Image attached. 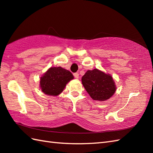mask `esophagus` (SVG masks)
<instances>
[{
  "label": "esophagus",
  "instance_id": "obj_1",
  "mask_svg": "<svg viewBox=\"0 0 153 153\" xmlns=\"http://www.w3.org/2000/svg\"><path fill=\"white\" fill-rule=\"evenodd\" d=\"M74 77L76 79H77L79 77V74L78 73H74Z\"/></svg>",
  "mask_w": 153,
  "mask_h": 153
}]
</instances>
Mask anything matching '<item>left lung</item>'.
<instances>
[{
	"mask_svg": "<svg viewBox=\"0 0 153 153\" xmlns=\"http://www.w3.org/2000/svg\"><path fill=\"white\" fill-rule=\"evenodd\" d=\"M82 82L90 97L99 101L110 99L116 89L112 77L97 69L87 71Z\"/></svg>",
	"mask_w": 153,
	"mask_h": 153,
	"instance_id": "left-lung-1",
	"label": "left lung"
}]
</instances>
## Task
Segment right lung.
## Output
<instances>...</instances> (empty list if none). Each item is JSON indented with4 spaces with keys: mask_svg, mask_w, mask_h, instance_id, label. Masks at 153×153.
<instances>
[{
    "mask_svg": "<svg viewBox=\"0 0 153 153\" xmlns=\"http://www.w3.org/2000/svg\"><path fill=\"white\" fill-rule=\"evenodd\" d=\"M74 79L70 71L61 67L50 68L41 77L42 91L48 95L56 96L62 92L66 84Z\"/></svg>",
    "mask_w": 153,
    "mask_h": 153,
    "instance_id": "right-lung-1",
    "label": "right lung"
}]
</instances>
